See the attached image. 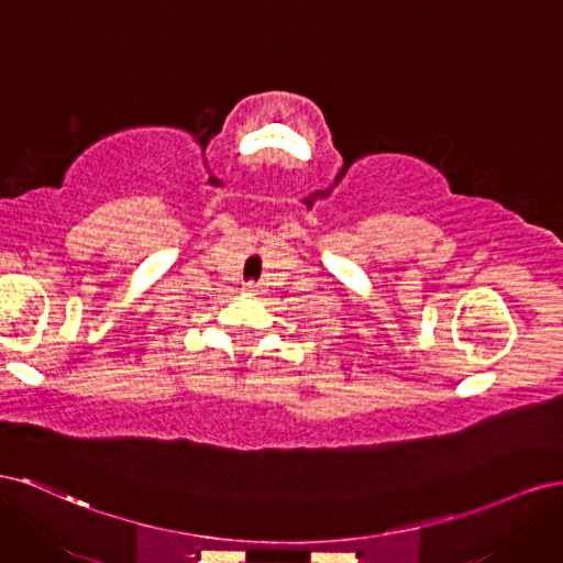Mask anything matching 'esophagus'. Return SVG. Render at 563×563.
Returning <instances> with one entry per match:
<instances>
[{"mask_svg": "<svg viewBox=\"0 0 563 563\" xmlns=\"http://www.w3.org/2000/svg\"><path fill=\"white\" fill-rule=\"evenodd\" d=\"M261 288V284L258 282H253V279H249L246 284H244V291H249V294H255Z\"/></svg>", "mask_w": 563, "mask_h": 563, "instance_id": "esophagus-1", "label": "esophagus"}]
</instances>
